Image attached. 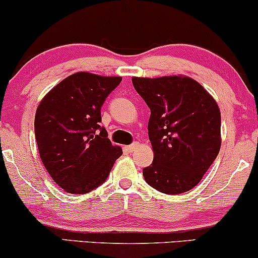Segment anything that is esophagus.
<instances>
[{
	"label": "esophagus",
	"instance_id": "34e87169",
	"mask_svg": "<svg viewBox=\"0 0 258 258\" xmlns=\"http://www.w3.org/2000/svg\"><path fill=\"white\" fill-rule=\"evenodd\" d=\"M138 147H139L138 142H135V143H132L131 146H127V147H126V150H127V152L132 153V152H135V150H137Z\"/></svg>",
	"mask_w": 258,
	"mask_h": 258
}]
</instances>
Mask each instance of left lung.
Returning a JSON list of instances; mask_svg holds the SVG:
<instances>
[{
  "mask_svg": "<svg viewBox=\"0 0 258 258\" xmlns=\"http://www.w3.org/2000/svg\"><path fill=\"white\" fill-rule=\"evenodd\" d=\"M150 109L148 135L154 160L146 182L165 194H182L203 178L221 148V112L211 94L186 76L132 78Z\"/></svg>",
  "mask_w": 258,
  "mask_h": 258,
  "instance_id": "1",
  "label": "left lung"
}]
</instances>
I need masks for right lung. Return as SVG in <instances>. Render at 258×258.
I'll return each instance as SVG.
<instances>
[{
	"instance_id": "obj_1",
	"label": "right lung",
	"mask_w": 258,
	"mask_h": 258,
	"mask_svg": "<svg viewBox=\"0 0 258 258\" xmlns=\"http://www.w3.org/2000/svg\"><path fill=\"white\" fill-rule=\"evenodd\" d=\"M122 78L76 73L44 96L35 115V137L47 172L72 194L90 193L108 178L122 149L99 125L100 109Z\"/></svg>"
}]
</instances>
